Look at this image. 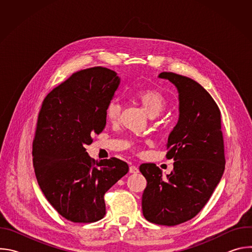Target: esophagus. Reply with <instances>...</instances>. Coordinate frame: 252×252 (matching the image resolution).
I'll list each match as a JSON object with an SVG mask.
<instances>
[{
    "instance_id": "34e87169",
    "label": "esophagus",
    "mask_w": 252,
    "mask_h": 252,
    "mask_svg": "<svg viewBox=\"0 0 252 252\" xmlns=\"http://www.w3.org/2000/svg\"><path fill=\"white\" fill-rule=\"evenodd\" d=\"M129 172L130 173H137L138 172V168L135 165H130L129 166Z\"/></svg>"
}]
</instances>
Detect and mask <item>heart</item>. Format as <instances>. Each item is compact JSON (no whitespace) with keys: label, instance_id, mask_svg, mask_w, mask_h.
Instances as JSON below:
<instances>
[{"label":"heart","instance_id":"1","mask_svg":"<svg viewBox=\"0 0 252 252\" xmlns=\"http://www.w3.org/2000/svg\"><path fill=\"white\" fill-rule=\"evenodd\" d=\"M134 98L141 104L142 109L151 117L158 116L167 105L165 95L157 89H143L133 94ZM122 114V105L118 99H113L105 107L106 120L111 123L119 122ZM133 149L137 147L132 145Z\"/></svg>","mask_w":252,"mask_h":252}]
</instances>
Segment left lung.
<instances>
[{"mask_svg": "<svg viewBox=\"0 0 252 252\" xmlns=\"http://www.w3.org/2000/svg\"><path fill=\"white\" fill-rule=\"evenodd\" d=\"M158 77L178 91L179 119L166 143L173 170L162 178L156 163L140 164L148 182L141 207L150 222L172 226L193 219L210 198L224 171V145L220 111L208 92L170 71Z\"/></svg>", "mask_w": 252, "mask_h": 252, "instance_id": "8db88e82", "label": "left lung"}]
</instances>
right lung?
Wrapping results in <instances>:
<instances>
[{"mask_svg": "<svg viewBox=\"0 0 252 252\" xmlns=\"http://www.w3.org/2000/svg\"><path fill=\"white\" fill-rule=\"evenodd\" d=\"M112 69H82L45 97L32 140L38 184L65 220L90 223L105 214L104 193L128 171L117 158L95 161L86 150L105 126V107L120 86Z\"/></svg>", "mask_w": 252, "mask_h": 252, "instance_id": "add662e5", "label": "right lung"}]
</instances>
